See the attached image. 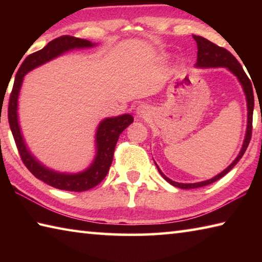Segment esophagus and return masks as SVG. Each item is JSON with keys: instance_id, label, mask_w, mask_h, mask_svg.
Here are the masks:
<instances>
[{"instance_id": "1", "label": "esophagus", "mask_w": 262, "mask_h": 262, "mask_svg": "<svg viewBox=\"0 0 262 262\" xmlns=\"http://www.w3.org/2000/svg\"><path fill=\"white\" fill-rule=\"evenodd\" d=\"M150 114H151V110H150V107L147 104H141L137 106L136 115L139 118H147Z\"/></svg>"}]
</instances>
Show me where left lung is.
<instances>
[{
    "instance_id": "8db88e82",
    "label": "left lung",
    "mask_w": 262,
    "mask_h": 262,
    "mask_svg": "<svg viewBox=\"0 0 262 262\" xmlns=\"http://www.w3.org/2000/svg\"><path fill=\"white\" fill-rule=\"evenodd\" d=\"M195 41L198 43V61L195 63V68H227L230 73H232L234 76L241 83L243 88L244 94L246 97V103H247V127H246V134L245 139H244L243 145L241 151H239L238 156L234 158V161L230 164V165L215 177H212L211 179H208L205 181H200V183H194V184H183V183H177L163 173L161 168L157 165L158 172L161 176L165 179L168 184L178 188L183 189H189V188H198V187H203V186H207L209 184L215 183L222 177H224L228 172L231 170V168L236 165V164L241 161L243 155L245 154L246 149L248 147V143L251 141V135H252V119H253V108H254V96H253V89H252V83L250 78L247 77V75L244 72L243 67L241 63L237 61L236 57H234L231 53L225 50L223 47H220L215 45L214 42L208 40V39L200 37V35H193Z\"/></svg>"
}]
</instances>
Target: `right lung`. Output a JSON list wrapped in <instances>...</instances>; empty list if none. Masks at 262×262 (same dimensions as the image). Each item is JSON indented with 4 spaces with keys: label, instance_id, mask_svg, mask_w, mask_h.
<instances>
[{
    "label": "right lung",
    "instance_id": "obj_1",
    "mask_svg": "<svg viewBox=\"0 0 262 262\" xmlns=\"http://www.w3.org/2000/svg\"><path fill=\"white\" fill-rule=\"evenodd\" d=\"M97 43L79 39L70 35H62L47 43L42 50L29 55L20 64L18 72L16 74L14 88L9 100L8 119L9 125L18 149L20 158L25 166L29 168L31 173L35 178L43 181L52 187L70 192H83L98 185L103 180L110 170L113 161V152L119 136L126 128L134 121L132 114H121L118 117L105 118L99 122L96 130V155L92 163L85 170L77 173H68V172H59L47 167L39 161L30 149L21 134V129L18 121V98L24 81V76L31 70L45 64L55 57L73 50H83V48L95 47Z\"/></svg>",
    "mask_w": 262,
    "mask_h": 262
}]
</instances>
